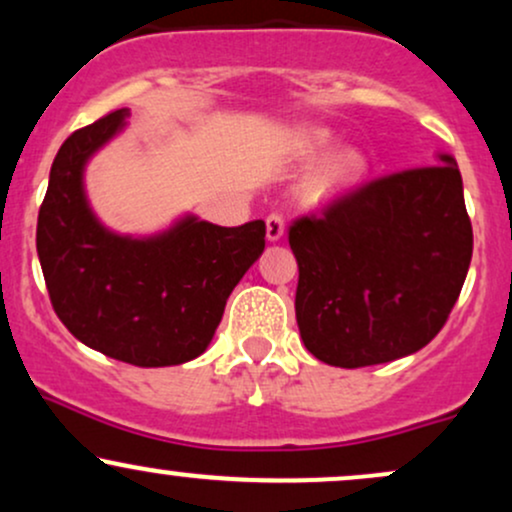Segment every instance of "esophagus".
<instances>
[{"instance_id":"esophagus-1","label":"esophagus","mask_w":512,"mask_h":512,"mask_svg":"<svg viewBox=\"0 0 512 512\" xmlns=\"http://www.w3.org/2000/svg\"><path fill=\"white\" fill-rule=\"evenodd\" d=\"M281 236H284V216L279 211H274V214L267 216V238L274 243Z\"/></svg>"}]
</instances>
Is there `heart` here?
I'll return each instance as SVG.
<instances>
[{
  "label": "heart",
  "instance_id": "obj_1",
  "mask_svg": "<svg viewBox=\"0 0 512 512\" xmlns=\"http://www.w3.org/2000/svg\"><path fill=\"white\" fill-rule=\"evenodd\" d=\"M330 142H332V134L327 132V129H310V132L305 134V144L315 151L325 149V146H330ZM363 168H366V161H363V156L358 154V151L354 149L339 151V154L320 170V175L313 180L310 192H313V197L332 195V192L351 185V182L363 173Z\"/></svg>",
  "mask_w": 512,
  "mask_h": 512
}]
</instances>
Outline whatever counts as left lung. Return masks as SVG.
Returning a JSON list of instances; mask_svg holds the SVG:
<instances>
[{"label":"left lung","mask_w":512,"mask_h":512,"mask_svg":"<svg viewBox=\"0 0 512 512\" xmlns=\"http://www.w3.org/2000/svg\"><path fill=\"white\" fill-rule=\"evenodd\" d=\"M305 349L339 368L424 349L448 322L472 262L455 158L383 175L291 223Z\"/></svg>","instance_id":"left-lung-1"}]
</instances>
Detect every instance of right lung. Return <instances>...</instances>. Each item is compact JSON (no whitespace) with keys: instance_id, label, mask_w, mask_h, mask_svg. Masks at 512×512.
I'll list each match as a JSON object with an SVG mask.
<instances>
[{"instance_id":"obj_1","label":"right lung","mask_w":512,"mask_h":512,"mask_svg":"<svg viewBox=\"0 0 512 512\" xmlns=\"http://www.w3.org/2000/svg\"><path fill=\"white\" fill-rule=\"evenodd\" d=\"M125 117L115 110L60 146L35 245L52 308L79 342L132 366H178L204 354L267 231L264 221L223 228L195 216L151 238L108 231L86 202L84 166Z\"/></svg>"}]
</instances>
